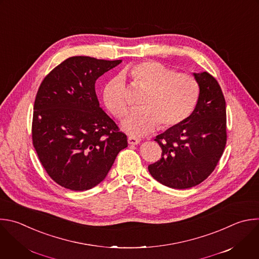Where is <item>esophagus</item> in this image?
I'll return each instance as SVG.
<instances>
[{
    "instance_id": "34e87169",
    "label": "esophagus",
    "mask_w": 259,
    "mask_h": 259,
    "mask_svg": "<svg viewBox=\"0 0 259 259\" xmlns=\"http://www.w3.org/2000/svg\"><path fill=\"white\" fill-rule=\"evenodd\" d=\"M140 139L139 138H136V137H133V136H131V137H128V143L130 144V145H137V144H139L140 143Z\"/></svg>"
}]
</instances>
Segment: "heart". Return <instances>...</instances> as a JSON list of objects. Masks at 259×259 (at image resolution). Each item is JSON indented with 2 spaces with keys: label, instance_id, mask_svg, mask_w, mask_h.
<instances>
[{
  "label": "heart",
  "instance_id": "b5f03b06",
  "mask_svg": "<svg viewBox=\"0 0 259 259\" xmlns=\"http://www.w3.org/2000/svg\"><path fill=\"white\" fill-rule=\"evenodd\" d=\"M124 75L132 78L138 89L145 92L140 110L132 111L122 122L128 134L141 136L152 132L158 125L168 129L183 123L193 112L198 98L196 79L185 73H176L158 62L145 61L127 66ZM106 108L116 117H123L129 108L124 78H112L103 90Z\"/></svg>",
  "mask_w": 259,
  "mask_h": 259
}]
</instances>
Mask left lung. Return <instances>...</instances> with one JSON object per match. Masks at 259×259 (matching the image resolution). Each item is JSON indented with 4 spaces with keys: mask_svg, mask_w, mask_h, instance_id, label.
Here are the masks:
<instances>
[{
    "mask_svg": "<svg viewBox=\"0 0 259 259\" xmlns=\"http://www.w3.org/2000/svg\"><path fill=\"white\" fill-rule=\"evenodd\" d=\"M199 98L192 114L180 125L155 137L159 160L148 165L160 184L187 189L200 184L214 169L227 141L226 102L218 81L207 72L193 73Z\"/></svg>",
    "mask_w": 259,
    "mask_h": 259,
    "instance_id": "obj_1",
    "label": "left lung"
}]
</instances>
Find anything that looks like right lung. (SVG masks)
Instances as JSON below:
<instances>
[{"label":"right lung","instance_id":"obj_1","mask_svg":"<svg viewBox=\"0 0 259 259\" xmlns=\"http://www.w3.org/2000/svg\"><path fill=\"white\" fill-rule=\"evenodd\" d=\"M122 60L75 56L41 82L33 108L32 141L49 176L73 191L96 187L107 177L127 136L103 111L96 81Z\"/></svg>","mask_w":259,"mask_h":259}]
</instances>
